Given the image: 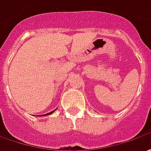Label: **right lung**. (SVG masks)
I'll return each mask as SVG.
<instances>
[{
  "instance_id": "right-lung-1",
  "label": "right lung",
  "mask_w": 151,
  "mask_h": 151,
  "mask_svg": "<svg viewBox=\"0 0 151 151\" xmlns=\"http://www.w3.org/2000/svg\"><path fill=\"white\" fill-rule=\"evenodd\" d=\"M54 111H55V110H54V111H50V112H49V113H47V114H45V115H46V116H47V115L51 114V113H53V112H54Z\"/></svg>"
}]
</instances>
